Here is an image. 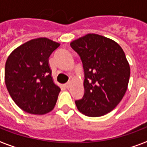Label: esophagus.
<instances>
[{"instance_id": "esophagus-1", "label": "esophagus", "mask_w": 147, "mask_h": 147, "mask_svg": "<svg viewBox=\"0 0 147 147\" xmlns=\"http://www.w3.org/2000/svg\"><path fill=\"white\" fill-rule=\"evenodd\" d=\"M71 81H69V82H68L67 83H65V87L67 88V89H69V88L71 87Z\"/></svg>"}]
</instances>
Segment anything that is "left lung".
I'll return each mask as SVG.
<instances>
[{"instance_id":"8db88e82","label":"left lung","mask_w":147,"mask_h":147,"mask_svg":"<svg viewBox=\"0 0 147 147\" xmlns=\"http://www.w3.org/2000/svg\"><path fill=\"white\" fill-rule=\"evenodd\" d=\"M83 65L84 95L77 108L89 117H100L117 107L125 93L130 66L125 52L111 39L89 33L71 41Z\"/></svg>"}]
</instances>
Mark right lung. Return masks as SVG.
Wrapping results in <instances>:
<instances>
[{"label":"right lung","mask_w":147,"mask_h":147,"mask_svg":"<svg viewBox=\"0 0 147 147\" xmlns=\"http://www.w3.org/2000/svg\"><path fill=\"white\" fill-rule=\"evenodd\" d=\"M60 45L46 37L32 39L15 49L7 57L6 87L24 111L41 115L54 108L61 89L54 83L48 59Z\"/></svg>","instance_id":"add662e5"}]
</instances>
